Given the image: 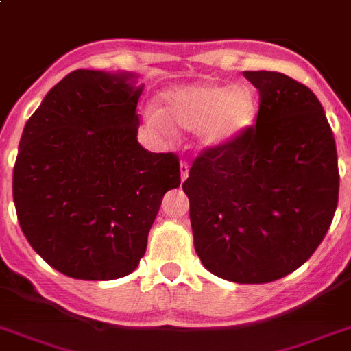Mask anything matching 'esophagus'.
Here are the masks:
<instances>
[{
  "label": "esophagus",
  "mask_w": 351,
  "mask_h": 351,
  "mask_svg": "<svg viewBox=\"0 0 351 351\" xmlns=\"http://www.w3.org/2000/svg\"><path fill=\"white\" fill-rule=\"evenodd\" d=\"M189 176V164L187 162H182L180 164V178H182V182H185Z\"/></svg>",
  "instance_id": "1"
}]
</instances>
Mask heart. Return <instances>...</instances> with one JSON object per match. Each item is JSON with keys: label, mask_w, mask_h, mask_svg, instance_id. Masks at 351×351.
Wrapping results in <instances>:
<instances>
[{"label": "heart", "mask_w": 351, "mask_h": 351, "mask_svg": "<svg viewBox=\"0 0 351 351\" xmlns=\"http://www.w3.org/2000/svg\"><path fill=\"white\" fill-rule=\"evenodd\" d=\"M148 121L164 127L166 121L182 130L196 132L203 150H215L237 141L258 118V99L249 86L217 83L189 84L160 95V112L150 109Z\"/></svg>", "instance_id": "1"}]
</instances>
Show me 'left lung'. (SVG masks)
I'll use <instances>...</instances> for the list:
<instances>
[{"mask_svg": "<svg viewBox=\"0 0 351 351\" xmlns=\"http://www.w3.org/2000/svg\"><path fill=\"white\" fill-rule=\"evenodd\" d=\"M260 93L256 125L201 152L184 191L194 249L239 285L288 276L327 234L339 196L334 134L316 95L279 72H243Z\"/></svg>", "mask_w": 351, "mask_h": 351, "instance_id": "left-lung-1", "label": "left lung"}]
</instances>
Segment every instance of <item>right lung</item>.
I'll list each match as a JSON object with an SVG mask.
<instances>
[{"label":"right lung","instance_id":"obj_1","mask_svg":"<svg viewBox=\"0 0 351 351\" xmlns=\"http://www.w3.org/2000/svg\"><path fill=\"white\" fill-rule=\"evenodd\" d=\"M136 77L74 70L24 125L14 166L21 230L42 260L74 279L134 272L164 194L180 187L178 157L138 143Z\"/></svg>","mask_w":351,"mask_h":351}]
</instances>
